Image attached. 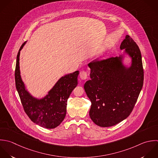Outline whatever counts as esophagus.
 <instances>
[{"label":"esophagus","mask_w":158,"mask_h":158,"mask_svg":"<svg viewBox=\"0 0 158 158\" xmlns=\"http://www.w3.org/2000/svg\"><path fill=\"white\" fill-rule=\"evenodd\" d=\"M79 76H80V78L82 80H85L87 78V73L85 71H82L80 72L79 73Z\"/></svg>","instance_id":"34e87169"}]
</instances>
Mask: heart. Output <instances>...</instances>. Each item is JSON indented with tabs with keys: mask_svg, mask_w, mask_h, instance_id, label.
I'll list each match as a JSON object with an SVG mask.
<instances>
[{
	"mask_svg": "<svg viewBox=\"0 0 158 158\" xmlns=\"http://www.w3.org/2000/svg\"><path fill=\"white\" fill-rule=\"evenodd\" d=\"M103 50H102L100 52V53H102L103 52Z\"/></svg>",
	"mask_w": 158,
	"mask_h": 158,
	"instance_id": "1",
	"label": "heart"
}]
</instances>
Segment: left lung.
Here are the masks:
<instances>
[{"label":"left lung","mask_w":158,"mask_h":158,"mask_svg":"<svg viewBox=\"0 0 158 158\" xmlns=\"http://www.w3.org/2000/svg\"><path fill=\"white\" fill-rule=\"evenodd\" d=\"M120 48L131 58L130 66L123 63L124 54L88 64L91 79L84 87L92 103L90 117L100 127L113 126L126 119L143 87L144 74L139 46L126 35Z\"/></svg>","instance_id":"1"}]
</instances>
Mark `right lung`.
<instances>
[{
  "label": "right lung",
  "mask_w": 158,
  "mask_h": 158,
  "mask_svg": "<svg viewBox=\"0 0 158 158\" xmlns=\"http://www.w3.org/2000/svg\"><path fill=\"white\" fill-rule=\"evenodd\" d=\"M26 42L21 46L16 56L15 72V84L24 110L35 124L46 129H54L64 120L66 114L67 100L77 85L79 71L61 77L44 97H32L26 89L19 70L20 51Z\"/></svg>",
  "instance_id": "obj_1"
}]
</instances>
